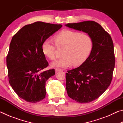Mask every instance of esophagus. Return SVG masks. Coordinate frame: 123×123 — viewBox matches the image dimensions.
<instances>
[{"mask_svg": "<svg viewBox=\"0 0 123 123\" xmlns=\"http://www.w3.org/2000/svg\"><path fill=\"white\" fill-rule=\"evenodd\" d=\"M61 70H63L62 69H60V68H56L55 69V72H57L59 71H61Z\"/></svg>", "mask_w": 123, "mask_h": 123, "instance_id": "obj_1", "label": "esophagus"}]
</instances>
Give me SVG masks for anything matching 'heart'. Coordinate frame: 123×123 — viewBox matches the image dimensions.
<instances>
[{"instance_id": "b5f03b06", "label": "heart", "mask_w": 123, "mask_h": 123, "mask_svg": "<svg viewBox=\"0 0 123 123\" xmlns=\"http://www.w3.org/2000/svg\"><path fill=\"white\" fill-rule=\"evenodd\" d=\"M56 44L47 38L42 44L44 55L51 60L56 59L57 47L64 48L63 57L53 63L55 67H68L81 65L88 59L93 47V41L88 34L71 30H63L54 36Z\"/></svg>"}]
</instances>
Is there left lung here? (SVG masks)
<instances>
[{
	"mask_svg": "<svg viewBox=\"0 0 123 123\" xmlns=\"http://www.w3.org/2000/svg\"><path fill=\"white\" fill-rule=\"evenodd\" d=\"M66 26L87 33L93 39V49L88 59L66 74L68 96L78 103H89L103 94L112 81L115 66L113 41L94 21L68 23Z\"/></svg>",
	"mask_w": 123,
	"mask_h": 123,
	"instance_id": "left-lung-1",
	"label": "left lung"
}]
</instances>
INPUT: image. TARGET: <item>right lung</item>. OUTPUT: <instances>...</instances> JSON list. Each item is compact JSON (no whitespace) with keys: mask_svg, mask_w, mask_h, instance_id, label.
Returning a JSON list of instances; mask_svg holds the SVG:
<instances>
[{"mask_svg":"<svg viewBox=\"0 0 123 123\" xmlns=\"http://www.w3.org/2000/svg\"><path fill=\"white\" fill-rule=\"evenodd\" d=\"M62 26L36 22L25 25L12 37L6 58L9 81L16 94L27 102L45 98V82L55 74V69L42 72L49 64L42 44Z\"/></svg>","mask_w":123,"mask_h":123,"instance_id":"obj_1","label":"right lung"}]
</instances>
